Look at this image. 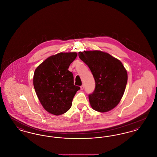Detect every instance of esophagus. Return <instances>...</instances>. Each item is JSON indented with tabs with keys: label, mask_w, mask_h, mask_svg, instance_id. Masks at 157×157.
Wrapping results in <instances>:
<instances>
[{
	"label": "esophagus",
	"mask_w": 157,
	"mask_h": 157,
	"mask_svg": "<svg viewBox=\"0 0 157 157\" xmlns=\"http://www.w3.org/2000/svg\"><path fill=\"white\" fill-rule=\"evenodd\" d=\"M84 89V85H82V86H81V90H83Z\"/></svg>",
	"instance_id": "1"
}]
</instances>
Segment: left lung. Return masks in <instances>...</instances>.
<instances>
[{
  "instance_id": "left-lung-1",
  "label": "left lung",
  "mask_w": 157,
  "mask_h": 157,
  "mask_svg": "<svg viewBox=\"0 0 157 157\" xmlns=\"http://www.w3.org/2000/svg\"><path fill=\"white\" fill-rule=\"evenodd\" d=\"M78 55L88 65L95 81V88L88 95L91 106L98 112L111 110L119 104L125 92L126 69L120 60L107 53L83 51Z\"/></svg>"
}]
</instances>
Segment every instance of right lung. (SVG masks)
Returning a JSON list of instances; mask_svg holds the SVG:
<instances>
[{
  "mask_svg": "<svg viewBox=\"0 0 157 157\" xmlns=\"http://www.w3.org/2000/svg\"><path fill=\"white\" fill-rule=\"evenodd\" d=\"M75 52L59 53L44 61L36 69L33 86L39 101L48 112L59 115L71 108L80 87L74 85L73 74L68 71Z\"/></svg>",
  "mask_w": 157,
  "mask_h": 157,
  "instance_id": "obj_1",
  "label": "right lung"
}]
</instances>
